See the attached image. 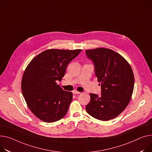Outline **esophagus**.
<instances>
[{
	"mask_svg": "<svg viewBox=\"0 0 152 152\" xmlns=\"http://www.w3.org/2000/svg\"><path fill=\"white\" fill-rule=\"evenodd\" d=\"M73 94H75V95H77V94H80V92H78V91H77V90H74L73 92Z\"/></svg>",
	"mask_w": 152,
	"mask_h": 152,
	"instance_id": "34e87169",
	"label": "esophagus"
}]
</instances>
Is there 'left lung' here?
<instances>
[{
	"label": "left lung",
	"mask_w": 152,
	"mask_h": 152,
	"mask_svg": "<svg viewBox=\"0 0 152 152\" xmlns=\"http://www.w3.org/2000/svg\"><path fill=\"white\" fill-rule=\"evenodd\" d=\"M94 64L102 94H90L87 113L102 121L113 119L126 107L132 96L134 77L132 68L119 54L107 48L86 50Z\"/></svg>",
	"instance_id": "left-lung-1"
}]
</instances>
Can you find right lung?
Returning a JSON list of instances; mask_svg holds the SVG:
<instances>
[{
    "mask_svg": "<svg viewBox=\"0 0 152 152\" xmlns=\"http://www.w3.org/2000/svg\"><path fill=\"white\" fill-rule=\"evenodd\" d=\"M81 49H48L34 58L24 73L21 90L32 113L45 122H54L68 112L73 99L57 81L62 79L69 63Z\"/></svg>",
    "mask_w": 152,
    "mask_h": 152,
    "instance_id": "1",
    "label": "right lung"
}]
</instances>
